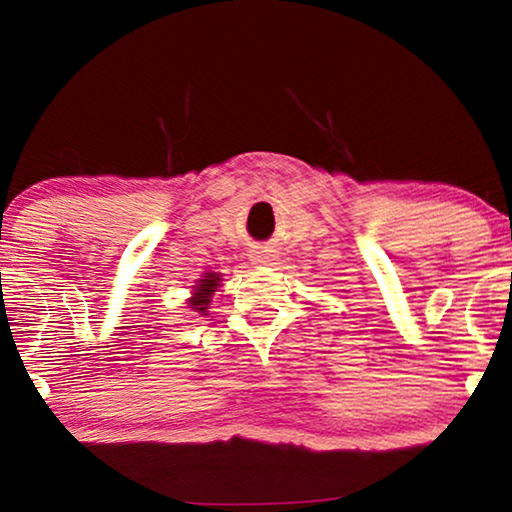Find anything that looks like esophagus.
Returning a JSON list of instances; mask_svg holds the SVG:
<instances>
[{
    "label": "esophagus",
    "mask_w": 512,
    "mask_h": 512,
    "mask_svg": "<svg viewBox=\"0 0 512 512\" xmlns=\"http://www.w3.org/2000/svg\"><path fill=\"white\" fill-rule=\"evenodd\" d=\"M253 262L255 264H273L275 262V255L266 253V250H262V253H255L253 255Z\"/></svg>",
    "instance_id": "esophagus-1"
}]
</instances>
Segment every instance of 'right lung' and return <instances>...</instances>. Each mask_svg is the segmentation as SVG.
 I'll list each match as a JSON object with an SVG mask.
<instances>
[{
  "label": "right lung",
  "mask_w": 512,
  "mask_h": 512,
  "mask_svg": "<svg viewBox=\"0 0 512 512\" xmlns=\"http://www.w3.org/2000/svg\"><path fill=\"white\" fill-rule=\"evenodd\" d=\"M219 282H221L219 273H205L203 280H198V284L194 287V296L189 298V309L201 311L205 316V311L210 309V302L216 287H219Z\"/></svg>",
  "instance_id": "add662e5"
}]
</instances>
